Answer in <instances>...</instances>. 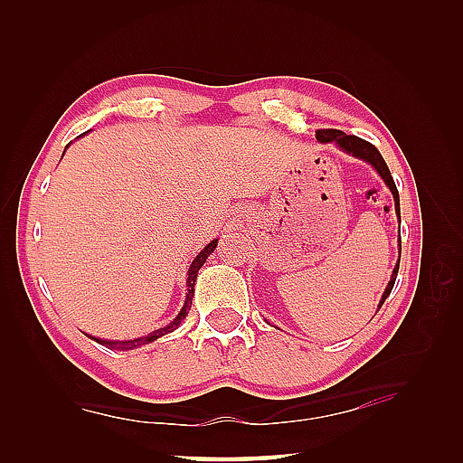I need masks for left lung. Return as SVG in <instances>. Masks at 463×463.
<instances>
[{"label":"left lung","instance_id":"1","mask_svg":"<svg viewBox=\"0 0 463 463\" xmlns=\"http://www.w3.org/2000/svg\"><path fill=\"white\" fill-rule=\"evenodd\" d=\"M317 139H318V143H334L340 151L348 153L352 156H356V159L372 165L373 169H376V173L382 176V181L386 183L392 196H394L396 214H400V194H398V189H396V183H394V179H392L388 165H386V161L382 159V155H380V151L376 149V146H373L368 141L360 139V137H356V135H346V133H342L338 129H320V131H317ZM400 250H402V242H400ZM398 269H400V262H396L394 270H392L390 282H388L386 290H383V294H382L380 304H378V310H380V307L383 304V300L390 297L392 288H394V282H396V277H398Z\"/></svg>","mask_w":463,"mask_h":463}]
</instances>
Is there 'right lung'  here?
<instances>
[{
    "instance_id": "1",
    "label": "right lung",
    "mask_w": 463,
    "mask_h": 463,
    "mask_svg": "<svg viewBox=\"0 0 463 463\" xmlns=\"http://www.w3.org/2000/svg\"><path fill=\"white\" fill-rule=\"evenodd\" d=\"M69 145H71V143H69ZM69 145H67V146H69ZM67 146H65V149H67ZM63 153H65V151H63ZM216 242H219V239L211 241V242L206 244V247L193 259L189 270H186V298H184V304H183L181 312L175 317V320H171L169 324H166V326H163V328H159V330H153V332L146 334V336L135 338V340H103V338H95V336H90V338H93L97 344H101V346H105V348H113V350H133V348L143 346V344H151V342H155L156 338L165 336V334H171L173 330L179 328V324L184 320V317H186V314H189V310H191L193 297H194V282H196V277H199V270H201L203 264L206 262V259H209V254L216 249Z\"/></svg>"
}]
</instances>
